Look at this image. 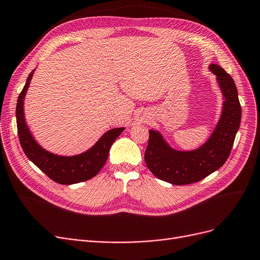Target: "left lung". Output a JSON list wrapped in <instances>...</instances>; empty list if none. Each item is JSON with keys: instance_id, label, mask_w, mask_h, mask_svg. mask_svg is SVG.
Segmentation results:
<instances>
[{"instance_id": "obj_1", "label": "left lung", "mask_w": 260, "mask_h": 260, "mask_svg": "<svg viewBox=\"0 0 260 260\" xmlns=\"http://www.w3.org/2000/svg\"><path fill=\"white\" fill-rule=\"evenodd\" d=\"M223 95L221 116L211 136L199 148H173L160 131L149 130L145 162L155 177L176 185L190 184L204 179L226 162L240 127L241 106L233 78L216 64L209 65Z\"/></svg>"}]
</instances>
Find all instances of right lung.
I'll return each mask as SVG.
<instances>
[{
    "instance_id": "right-lung-1",
    "label": "right lung",
    "mask_w": 260,
    "mask_h": 260,
    "mask_svg": "<svg viewBox=\"0 0 260 260\" xmlns=\"http://www.w3.org/2000/svg\"><path fill=\"white\" fill-rule=\"evenodd\" d=\"M34 71L35 69L28 75L25 85L18 97L16 108L18 136L26 157L49 178L60 184H75L95 177L106 164L113 143L124 128L107 131L89 149L79 154L60 155L48 151L37 143L24 116V99Z\"/></svg>"
}]
</instances>
